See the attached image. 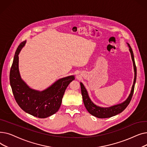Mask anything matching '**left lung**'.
<instances>
[{"instance_id":"obj_1","label":"left lung","mask_w":147,"mask_h":147,"mask_svg":"<svg viewBox=\"0 0 147 147\" xmlns=\"http://www.w3.org/2000/svg\"><path fill=\"white\" fill-rule=\"evenodd\" d=\"M127 45L129 48V51L131 54V57H132V59L133 61V65H134V72H135V77H134V84L132 87V90H131L130 94L129 95L128 98L126 99V100L119 104L115 105L110 107H99L96 105H95L94 103L92 102L87 92V90L86 89L85 87L84 86L83 84L80 82V86H81V92L82 95L83 97V101L84 102V105L85 106L86 110L88 111L94 115L95 117H96L98 118L101 119H105V118H109L114 115H117L120 113H121L123 110H124L127 107L129 104L130 103L131 99L132 98L134 92V88H135V84L136 83V67L134 59V53L132 51V48H131L130 46L129 43H127Z\"/></svg>"}]
</instances>
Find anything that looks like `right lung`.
Segmentation results:
<instances>
[{"mask_svg": "<svg viewBox=\"0 0 147 147\" xmlns=\"http://www.w3.org/2000/svg\"><path fill=\"white\" fill-rule=\"evenodd\" d=\"M26 42L18 46L11 68L9 81L12 93L22 110L36 117L46 118L58 111L66 88L75 78L69 76L60 79L42 91L30 88L21 79L18 68V55Z\"/></svg>", "mask_w": 147, "mask_h": 147, "instance_id": "add662e5", "label": "right lung"}]
</instances>
